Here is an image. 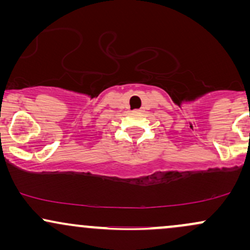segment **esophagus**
Wrapping results in <instances>:
<instances>
[{"instance_id":"esophagus-1","label":"esophagus","mask_w":250,"mask_h":250,"mask_svg":"<svg viewBox=\"0 0 250 250\" xmlns=\"http://www.w3.org/2000/svg\"><path fill=\"white\" fill-rule=\"evenodd\" d=\"M136 111H141V109H139V110H136Z\"/></svg>"}]
</instances>
